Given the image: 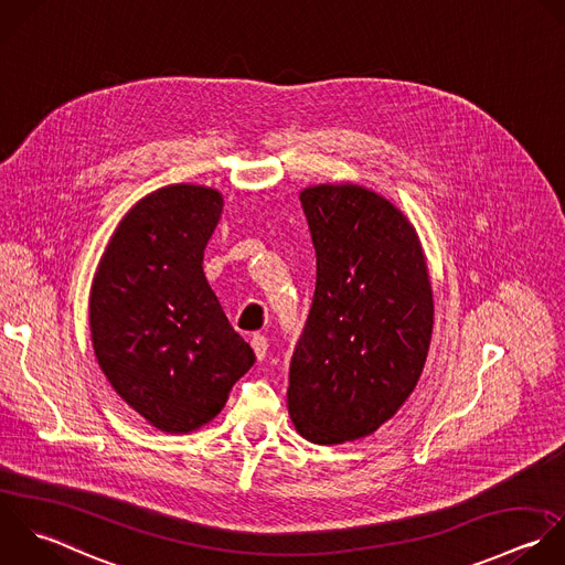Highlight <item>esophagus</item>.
<instances>
[{"mask_svg": "<svg viewBox=\"0 0 565 565\" xmlns=\"http://www.w3.org/2000/svg\"><path fill=\"white\" fill-rule=\"evenodd\" d=\"M250 345H253V352H255L257 361H264V356H266V352H268V339H266L264 334H253Z\"/></svg>", "mask_w": 565, "mask_h": 565, "instance_id": "esophagus-1", "label": "esophagus"}]
</instances>
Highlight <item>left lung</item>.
I'll return each instance as SVG.
<instances>
[{
    "label": "left lung",
    "mask_w": 565,
    "mask_h": 565,
    "mask_svg": "<svg viewBox=\"0 0 565 565\" xmlns=\"http://www.w3.org/2000/svg\"><path fill=\"white\" fill-rule=\"evenodd\" d=\"M317 286L290 359L288 414L315 445L374 434L414 392L431 343L434 295L409 220L359 184L299 195Z\"/></svg>",
    "instance_id": "obj_1"
}]
</instances>
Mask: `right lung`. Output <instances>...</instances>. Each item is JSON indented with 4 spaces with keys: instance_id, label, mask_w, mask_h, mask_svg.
<instances>
[{
    "instance_id": "1",
    "label": "right lung",
    "mask_w": 565,
    "mask_h": 565,
    "mask_svg": "<svg viewBox=\"0 0 565 565\" xmlns=\"http://www.w3.org/2000/svg\"><path fill=\"white\" fill-rule=\"evenodd\" d=\"M220 191L169 184L145 195L114 231L89 292L96 361L149 425L189 434L213 420L253 367L204 270Z\"/></svg>"
}]
</instances>
